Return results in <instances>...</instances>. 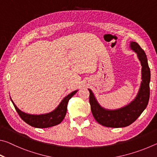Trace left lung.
I'll list each match as a JSON object with an SVG mask.
<instances>
[{
	"mask_svg": "<svg viewBox=\"0 0 157 157\" xmlns=\"http://www.w3.org/2000/svg\"><path fill=\"white\" fill-rule=\"evenodd\" d=\"M129 48L136 53L141 65V79L137 95L129 104L116 109H108L101 106L91 89L89 102L93 116L98 123L107 127H124L134 123L145 109L150 98V70L145 53L136 42L130 41Z\"/></svg>",
	"mask_w": 157,
	"mask_h": 157,
	"instance_id": "1",
	"label": "left lung"
}]
</instances>
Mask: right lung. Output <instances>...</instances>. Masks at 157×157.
<instances>
[{
	"label": "right lung",
	"mask_w": 157,
	"mask_h": 157,
	"mask_svg": "<svg viewBox=\"0 0 157 157\" xmlns=\"http://www.w3.org/2000/svg\"><path fill=\"white\" fill-rule=\"evenodd\" d=\"M78 91V90H76L65 96L54 110L50 112L42 114H30L25 113L20 110L16 106L11 98H10V100L12 104L14 105L18 115L26 123L36 128H48V127H53L62 123L67 111V105L69 100Z\"/></svg>",
	"instance_id": "1"
}]
</instances>
